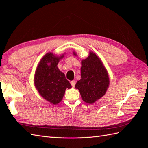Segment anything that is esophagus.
Masks as SVG:
<instances>
[{"label": "esophagus", "mask_w": 148, "mask_h": 148, "mask_svg": "<svg viewBox=\"0 0 148 148\" xmlns=\"http://www.w3.org/2000/svg\"><path fill=\"white\" fill-rule=\"evenodd\" d=\"M70 83L71 84V86H72L73 87H74L75 86V84H76V81H75V80H73V81H71L70 82Z\"/></svg>", "instance_id": "obj_1"}]
</instances>
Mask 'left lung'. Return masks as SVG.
<instances>
[{
	"instance_id": "1",
	"label": "left lung",
	"mask_w": 148,
	"mask_h": 148,
	"mask_svg": "<svg viewBox=\"0 0 148 148\" xmlns=\"http://www.w3.org/2000/svg\"><path fill=\"white\" fill-rule=\"evenodd\" d=\"M109 85V75L102 61L90 52L86 59L82 60L81 79L75 88L79 90L83 101L91 104L105 95Z\"/></svg>"
}]
</instances>
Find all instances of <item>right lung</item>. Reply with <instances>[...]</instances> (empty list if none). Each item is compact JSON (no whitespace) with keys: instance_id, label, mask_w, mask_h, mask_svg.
<instances>
[{"instance_id":"obj_1","label":"right lung","mask_w":148,"mask_h":148,"mask_svg":"<svg viewBox=\"0 0 148 148\" xmlns=\"http://www.w3.org/2000/svg\"><path fill=\"white\" fill-rule=\"evenodd\" d=\"M64 55L57 57L49 52L44 56L36 70L34 84L39 95L51 104H57L63 98L66 88L71 86L57 65Z\"/></svg>"}]
</instances>
